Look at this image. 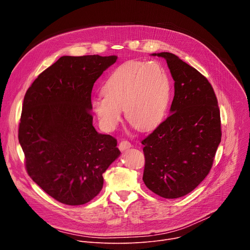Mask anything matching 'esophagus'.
<instances>
[{
    "label": "esophagus",
    "instance_id": "34e87169",
    "mask_svg": "<svg viewBox=\"0 0 250 250\" xmlns=\"http://www.w3.org/2000/svg\"><path fill=\"white\" fill-rule=\"evenodd\" d=\"M131 147V144L127 140H122L119 144V148L120 150H125Z\"/></svg>",
    "mask_w": 250,
    "mask_h": 250
}]
</instances>
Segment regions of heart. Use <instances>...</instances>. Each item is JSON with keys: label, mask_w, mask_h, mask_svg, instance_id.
Segmentation results:
<instances>
[{"label": "heart", "mask_w": 250, "mask_h": 250, "mask_svg": "<svg viewBox=\"0 0 250 250\" xmlns=\"http://www.w3.org/2000/svg\"><path fill=\"white\" fill-rule=\"evenodd\" d=\"M104 96L92 101V109L104 130H114L122 120L139 130H150L163 120L171 96L167 71L157 61L128 62L119 66L103 86Z\"/></svg>", "instance_id": "heart-1"}]
</instances>
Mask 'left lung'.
Returning <instances> with one entry per match:
<instances>
[{
	"label": "left lung",
	"mask_w": 250,
	"mask_h": 250,
	"mask_svg": "<svg viewBox=\"0 0 250 250\" xmlns=\"http://www.w3.org/2000/svg\"><path fill=\"white\" fill-rule=\"evenodd\" d=\"M163 57L174 83L171 115L141 144L145 146L146 186L166 199L192 192L208 174L222 138L218 100L197 69L173 53Z\"/></svg>",
	"instance_id": "obj_1"
}]
</instances>
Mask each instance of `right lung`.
I'll list each match as a JSON object with an SVG mask.
<instances>
[{
    "label": "right lung",
    "mask_w": 250,
    "mask_h": 250,
    "mask_svg": "<svg viewBox=\"0 0 250 250\" xmlns=\"http://www.w3.org/2000/svg\"><path fill=\"white\" fill-rule=\"evenodd\" d=\"M117 56H62L27 89L19 141L27 174L46 194L84 205L102 190L103 173L119 157L118 141L93 126L94 83Z\"/></svg>",
    "instance_id": "right-lung-1"
}]
</instances>
